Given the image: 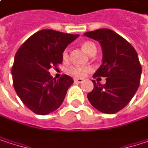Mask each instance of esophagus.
I'll return each mask as SVG.
<instances>
[{
	"label": "esophagus",
	"mask_w": 148,
	"mask_h": 148,
	"mask_svg": "<svg viewBox=\"0 0 148 148\" xmlns=\"http://www.w3.org/2000/svg\"><path fill=\"white\" fill-rule=\"evenodd\" d=\"M84 80V79H81V78H77V79H74V82L75 83H82Z\"/></svg>",
	"instance_id": "obj_1"
}]
</instances>
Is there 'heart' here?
<instances>
[{"label":"heart","instance_id":"heart-1","mask_svg":"<svg viewBox=\"0 0 148 148\" xmlns=\"http://www.w3.org/2000/svg\"><path fill=\"white\" fill-rule=\"evenodd\" d=\"M81 48L89 56L91 54L94 53V52L96 53V51H97V48H96L95 45L92 42H89V41L84 42L82 44V45H81ZM68 57H69L68 49H65L63 51V53H62V58L65 60ZM90 70H91V69L88 68V67H72V68L69 69V71L70 74H72L74 76H76V77H83V76L86 75V74L87 72H89Z\"/></svg>","mask_w":148,"mask_h":148}]
</instances>
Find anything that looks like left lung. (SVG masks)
<instances>
[{"label": "left lung", "instance_id": "obj_1", "mask_svg": "<svg viewBox=\"0 0 148 148\" xmlns=\"http://www.w3.org/2000/svg\"><path fill=\"white\" fill-rule=\"evenodd\" d=\"M84 36L98 41L102 49V64L93 78L106 77L104 85L92 80L94 87L87 99L98 110L115 114L130 102L140 86L141 66L138 55L132 45L112 30L99 29Z\"/></svg>", "mask_w": 148, "mask_h": 148}]
</instances>
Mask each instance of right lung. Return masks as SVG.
<instances>
[{
    "label": "right lung",
    "instance_id": "right-lung-1",
    "mask_svg": "<svg viewBox=\"0 0 148 148\" xmlns=\"http://www.w3.org/2000/svg\"><path fill=\"white\" fill-rule=\"evenodd\" d=\"M79 37L54 30H42L31 36L14 56V87L18 98L38 115H47L62 103L74 80L63 74L56 79L49 73L62 62V53Z\"/></svg>",
    "mask_w": 148,
    "mask_h": 148
}]
</instances>
